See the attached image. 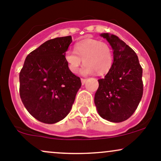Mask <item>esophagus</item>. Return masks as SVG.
<instances>
[{
    "mask_svg": "<svg viewBox=\"0 0 161 161\" xmlns=\"http://www.w3.org/2000/svg\"><path fill=\"white\" fill-rule=\"evenodd\" d=\"M86 79H81V82H82V85L83 86V85H85V83L86 82Z\"/></svg>",
    "mask_w": 161,
    "mask_h": 161,
    "instance_id": "34e87169",
    "label": "esophagus"
}]
</instances>
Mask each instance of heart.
Listing matches in <instances>:
<instances>
[{
	"label": "heart",
	"mask_w": 161,
	"mask_h": 161,
	"mask_svg": "<svg viewBox=\"0 0 161 161\" xmlns=\"http://www.w3.org/2000/svg\"><path fill=\"white\" fill-rule=\"evenodd\" d=\"M68 69L76 73L83 60L84 66L81 69L82 75H98L107 73L114 64V53L110 45L97 39L82 40L74 46V51H67L64 54Z\"/></svg>",
	"instance_id": "1"
}]
</instances>
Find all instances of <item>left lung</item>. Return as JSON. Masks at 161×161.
Instances as JSON below:
<instances>
[{
  "label": "left lung",
  "mask_w": 161,
  "mask_h": 161,
  "mask_svg": "<svg viewBox=\"0 0 161 161\" xmlns=\"http://www.w3.org/2000/svg\"><path fill=\"white\" fill-rule=\"evenodd\" d=\"M111 46L114 64L104 79H98L95 104L103 119L126 120L136 111L143 94L142 68L137 54L115 35L101 33Z\"/></svg>",
  "instance_id": "8db88e82"
}]
</instances>
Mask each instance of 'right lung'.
Here are the masks:
<instances>
[{
	"mask_svg": "<svg viewBox=\"0 0 161 161\" xmlns=\"http://www.w3.org/2000/svg\"><path fill=\"white\" fill-rule=\"evenodd\" d=\"M72 41L71 36L47 41L28 55L20 71V97L28 112L42 123L64 119L82 86L64 58Z\"/></svg>",
	"mask_w": 161,
	"mask_h": 161,
	"instance_id": "right-lung-1",
	"label": "right lung"
}]
</instances>
